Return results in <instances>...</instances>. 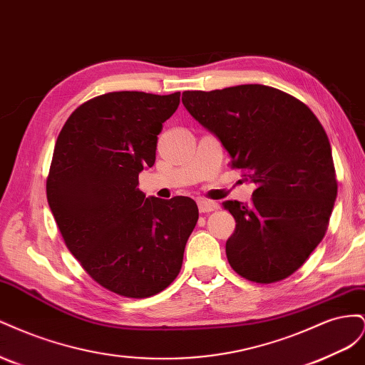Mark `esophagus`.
I'll return each mask as SVG.
<instances>
[{
    "label": "esophagus",
    "instance_id": "obj_1",
    "mask_svg": "<svg viewBox=\"0 0 365 365\" xmlns=\"http://www.w3.org/2000/svg\"><path fill=\"white\" fill-rule=\"evenodd\" d=\"M196 202H197V208H200V212H201V213L215 212V210H217V208H219V204H217V202L204 200V197H200V200H197Z\"/></svg>",
    "mask_w": 365,
    "mask_h": 365
}]
</instances>
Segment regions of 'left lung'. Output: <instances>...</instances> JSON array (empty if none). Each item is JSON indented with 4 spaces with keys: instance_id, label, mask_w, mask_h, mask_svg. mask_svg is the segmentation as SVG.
Segmentation results:
<instances>
[{
    "instance_id": "1",
    "label": "left lung",
    "mask_w": 365,
    "mask_h": 365,
    "mask_svg": "<svg viewBox=\"0 0 365 365\" xmlns=\"http://www.w3.org/2000/svg\"><path fill=\"white\" fill-rule=\"evenodd\" d=\"M182 105L256 184L250 205L222 202L236 219L231 268L257 283L289 277L324 237L336 200L324 128L303 102L264 85L184 91Z\"/></svg>"
}]
</instances>
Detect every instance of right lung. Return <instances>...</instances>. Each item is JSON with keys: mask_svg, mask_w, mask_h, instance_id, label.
I'll use <instances>...</instances> for the list:
<instances>
[{"mask_svg": "<svg viewBox=\"0 0 365 365\" xmlns=\"http://www.w3.org/2000/svg\"><path fill=\"white\" fill-rule=\"evenodd\" d=\"M180 93H108L81 105L54 146L47 200L73 256L103 288L155 295L178 275L197 222L193 200H160L138 189L155 163L163 123Z\"/></svg>", "mask_w": 365, "mask_h": 365, "instance_id": "right-lung-1", "label": "right lung"}]
</instances>
